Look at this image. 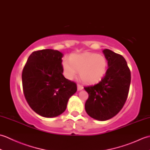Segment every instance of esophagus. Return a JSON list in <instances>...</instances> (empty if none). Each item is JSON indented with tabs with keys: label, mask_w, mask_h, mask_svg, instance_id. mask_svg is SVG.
I'll return each mask as SVG.
<instances>
[{
	"label": "esophagus",
	"mask_w": 150,
	"mask_h": 150,
	"mask_svg": "<svg viewBox=\"0 0 150 150\" xmlns=\"http://www.w3.org/2000/svg\"><path fill=\"white\" fill-rule=\"evenodd\" d=\"M82 89H83V87L82 86H81L80 84H77V90L79 91V90H82Z\"/></svg>",
	"instance_id": "1"
}]
</instances>
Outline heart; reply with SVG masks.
Instances as JSON below:
<instances>
[{
  "mask_svg": "<svg viewBox=\"0 0 150 150\" xmlns=\"http://www.w3.org/2000/svg\"><path fill=\"white\" fill-rule=\"evenodd\" d=\"M69 61L64 59L62 61L64 73L68 79L74 78L78 71L79 77L84 83L95 84L103 79L107 71L106 57L97 53L73 54L69 57Z\"/></svg>",
  "mask_w": 150,
  "mask_h": 150,
  "instance_id": "1",
  "label": "heart"
}]
</instances>
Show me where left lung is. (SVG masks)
<instances>
[{
  "label": "left lung",
  "mask_w": 150,
  "mask_h": 150,
  "mask_svg": "<svg viewBox=\"0 0 150 150\" xmlns=\"http://www.w3.org/2000/svg\"><path fill=\"white\" fill-rule=\"evenodd\" d=\"M108 69L101 81L84 87L89 97L85 110L89 116L98 120H106L115 116L128 97L131 72L124 57L108 49L103 50Z\"/></svg>",
  "instance_id": "obj_1"
}]
</instances>
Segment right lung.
<instances>
[{
	"mask_svg": "<svg viewBox=\"0 0 150 150\" xmlns=\"http://www.w3.org/2000/svg\"><path fill=\"white\" fill-rule=\"evenodd\" d=\"M62 56L58 50L35 51L28 57L22 70V88L27 103L44 117L62 114L69 98L77 90L75 82L62 75Z\"/></svg>",
	"mask_w": 150,
	"mask_h": 150,
	"instance_id": "right-lung-1",
	"label": "right lung"
}]
</instances>
